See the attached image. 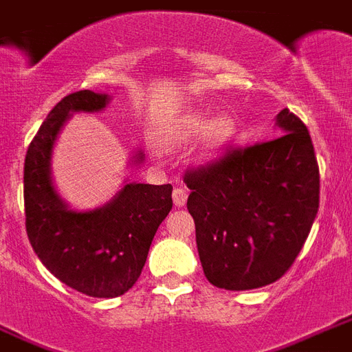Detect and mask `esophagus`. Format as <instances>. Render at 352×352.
Returning a JSON list of instances; mask_svg holds the SVG:
<instances>
[{"label": "esophagus", "instance_id": "esophagus-1", "mask_svg": "<svg viewBox=\"0 0 352 352\" xmlns=\"http://www.w3.org/2000/svg\"><path fill=\"white\" fill-rule=\"evenodd\" d=\"M186 199L188 192L184 188H175V190H173V203H175V206H184L186 205Z\"/></svg>", "mask_w": 352, "mask_h": 352}]
</instances>
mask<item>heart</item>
<instances>
[{
	"mask_svg": "<svg viewBox=\"0 0 352 352\" xmlns=\"http://www.w3.org/2000/svg\"><path fill=\"white\" fill-rule=\"evenodd\" d=\"M205 125L206 118L201 112H192V114L181 118L171 129L170 144H184L190 138H194L195 134H199ZM230 133H232V122L229 118H218V120L210 122L205 133L203 155L212 157L214 153H218L225 146V142L229 140Z\"/></svg>",
	"mask_w": 352,
	"mask_h": 352,
	"instance_id": "b5f03b06",
	"label": "heart"
}]
</instances>
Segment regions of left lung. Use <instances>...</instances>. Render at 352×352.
I'll list each match as a JSON object with an SVG mask.
<instances>
[{
  "label": "left lung",
  "instance_id": "1",
  "mask_svg": "<svg viewBox=\"0 0 352 352\" xmlns=\"http://www.w3.org/2000/svg\"><path fill=\"white\" fill-rule=\"evenodd\" d=\"M278 136L229 146L184 173L188 212L208 283L253 289L288 272L319 208V168L307 125L278 112Z\"/></svg>",
  "mask_w": 352,
  "mask_h": 352
}]
</instances>
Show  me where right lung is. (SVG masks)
I'll return each instance as SVG.
<instances>
[{
  "instance_id": "right-lung-1",
  "label": "right lung",
  "mask_w": 352,
  "mask_h": 352,
  "mask_svg": "<svg viewBox=\"0 0 352 352\" xmlns=\"http://www.w3.org/2000/svg\"><path fill=\"white\" fill-rule=\"evenodd\" d=\"M107 94L79 90L58 101L29 144L23 166L25 229L42 264L90 297H118L138 280L158 225L170 214L171 184L129 182L109 205L90 212L66 206L53 188L51 149L72 112H98ZM144 155L138 153L136 162Z\"/></svg>"
}]
</instances>
